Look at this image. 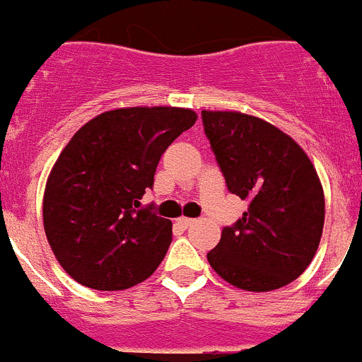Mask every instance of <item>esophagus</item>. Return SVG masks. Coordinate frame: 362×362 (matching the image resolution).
I'll return each mask as SVG.
<instances>
[{"mask_svg": "<svg viewBox=\"0 0 362 362\" xmlns=\"http://www.w3.org/2000/svg\"><path fill=\"white\" fill-rule=\"evenodd\" d=\"M177 223H179V225H181V226H183V228H188V226H190L192 223H194V219H190V217L181 216V217H179V219H177Z\"/></svg>", "mask_w": 362, "mask_h": 362, "instance_id": "esophagus-1", "label": "esophagus"}]
</instances>
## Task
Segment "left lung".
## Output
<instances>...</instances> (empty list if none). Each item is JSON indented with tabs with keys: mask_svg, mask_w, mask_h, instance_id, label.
<instances>
[{
	"mask_svg": "<svg viewBox=\"0 0 362 362\" xmlns=\"http://www.w3.org/2000/svg\"><path fill=\"white\" fill-rule=\"evenodd\" d=\"M203 124L232 194L250 203L206 254L219 277L246 292H272L312 263L325 226V192L288 134L238 110H203Z\"/></svg>",
	"mask_w": 362,
	"mask_h": 362,
	"instance_id": "8db88e82",
	"label": "left lung"
}]
</instances>
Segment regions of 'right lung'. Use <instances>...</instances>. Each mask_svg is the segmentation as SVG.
<instances>
[{
	"label": "right lung",
	"mask_w": 362,
	"mask_h": 362,
	"mask_svg": "<svg viewBox=\"0 0 362 362\" xmlns=\"http://www.w3.org/2000/svg\"><path fill=\"white\" fill-rule=\"evenodd\" d=\"M196 121L192 108H116L92 117L66 143L45 185L43 226L74 281L116 292L156 272L172 243V223L139 209V199L163 152Z\"/></svg>",
	"instance_id": "right-lung-1"
}]
</instances>
